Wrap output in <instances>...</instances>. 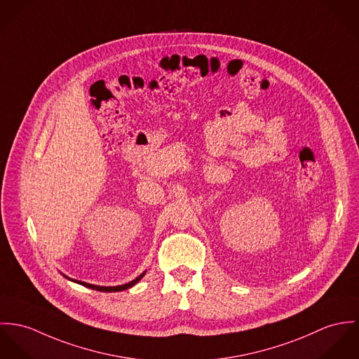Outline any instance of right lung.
I'll return each instance as SVG.
<instances>
[{
  "label": "right lung",
  "mask_w": 359,
  "mask_h": 359,
  "mask_svg": "<svg viewBox=\"0 0 359 359\" xmlns=\"http://www.w3.org/2000/svg\"><path fill=\"white\" fill-rule=\"evenodd\" d=\"M144 274H146V271L143 273V274H140L139 277L136 279H133V280H130V282H128V283H125V285H118V286H99V285H92V283H86V282H82V280H77V279H72L69 278V277H66V278L70 279V280H73V282H77V283H80L82 286H86V287H90V289H93V290H99V292H121V290H125V289H129V287H132L133 285H136L140 279L144 277Z\"/></svg>",
  "instance_id": "right-lung-1"
}]
</instances>
